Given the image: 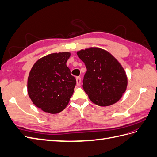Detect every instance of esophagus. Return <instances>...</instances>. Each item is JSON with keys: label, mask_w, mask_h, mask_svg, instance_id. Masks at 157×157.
Listing matches in <instances>:
<instances>
[{"label": "esophagus", "mask_w": 157, "mask_h": 157, "mask_svg": "<svg viewBox=\"0 0 157 157\" xmlns=\"http://www.w3.org/2000/svg\"><path fill=\"white\" fill-rule=\"evenodd\" d=\"M76 85L79 86L80 85H81V78L80 76H77V77L76 78Z\"/></svg>", "instance_id": "1"}]
</instances>
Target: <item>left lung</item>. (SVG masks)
Here are the masks:
<instances>
[{"label":"left lung","instance_id":"obj_1","mask_svg":"<svg viewBox=\"0 0 157 157\" xmlns=\"http://www.w3.org/2000/svg\"><path fill=\"white\" fill-rule=\"evenodd\" d=\"M86 72L82 87L90 100L101 106L112 105L127 90V76L120 63L108 51L90 47L77 52Z\"/></svg>","mask_w":157,"mask_h":157}]
</instances>
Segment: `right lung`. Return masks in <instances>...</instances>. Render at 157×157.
<instances>
[{
  "label": "right lung",
  "instance_id": "right-lung-1",
  "mask_svg": "<svg viewBox=\"0 0 157 157\" xmlns=\"http://www.w3.org/2000/svg\"><path fill=\"white\" fill-rule=\"evenodd\" d=\"M71 53H51L34 64L27 82L28 94L33 104L44 112L56 114L69 102L76 79L67 66Z\"/></svg>",
  "mask_w": 157,
  "mask_h": 157
}]
</instances>
